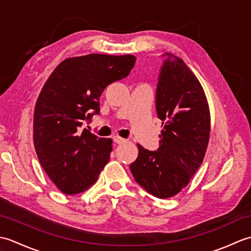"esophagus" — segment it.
Returning <instances> with one entry per match:
<instances>
[{
    "mask_svg": "<svg viewBox=\"0 0 251 251\" xmlns=\"http://www.w3.org/2000/svg\"><path fill=\"white\" fill-rule=\"evenodd\" d=\"M113 140H114L115 143H117V145H121V143H124V142L127 141L126 139H124V138H122L120 136H114L113 137Z\"/></svg>",
    "mask_w": 251,
    "mask_h": 251,
    "instance_id": "34e87169",
    "label": "esophagus"
}]
</instances>
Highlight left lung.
<instances>
[{
  "label": "left lung",
  "mask_w": 251,
  "mask_h": 251,
  "mask_svg": "<svg viewBox=\"0 0 251 251\" xmlns=\"http://www.w3.org/2000/svg\"><path fill=\"white\" fill-rule=\"evenodd\" d=\"M156 90L162 121L157 151L138 146L130 164L135 180L158 199L177 195L200 168L210 137V111L204 88L181 58L166 52Z\"/></svg>",
  "instance_id": "left-lung-1"
}]
</instances>
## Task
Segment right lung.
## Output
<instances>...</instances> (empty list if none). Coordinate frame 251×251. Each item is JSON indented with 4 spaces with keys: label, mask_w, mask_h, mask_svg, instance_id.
Wrapping results in <instances>:
<instances>
[{
    "label": "right lung",
    "mask_w": 251,
    "mask_h": 251,
    "mask_svg": "<svg viewBox=\"0 0 251 251\" xmlns=\"http://www.w3.org/2000/svg\"><path fill=\"white\" fill-rule=\"evenodd\" d=\"M135 61L132 55L67 58L45 82L34 108L33 142L40 164L62 193L86 191L108 164L112 139L82 125L92 109L99 113L104 88L128 75Z\"/></svg>",
    "instance_id": "1"
}]
</instances>
